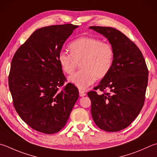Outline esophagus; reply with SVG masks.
I'll return each mask as SVG.
<instances>
[{
	"label": "esophagus",
	"mask_w": 157,
	"mask_h": 157,
	"mask_svg": "<svg viewBox=\"0 0 157 157\" xmlns=\"http://www.w3.org/2000/svg\"><path fill=\"white\" fill-rule=\"evenodd\" d=\"M79 95L81 97H83L85 96H86V94H85L83 91L79 90Z\"/></svg>",
	"instance_id": "esophagus-1"
}]
</instances>
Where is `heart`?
<instances>
[{
	"instance_id": "b5f03b06",
	"label": "heart",
	"mask_w": 157,
	"mask_h": 157,
	"mask_svg": "<svg viewBox=\"0 0 157 157\" xmlns=\"http://www.w3.org/2000/svg\"><path fill=\"white\" fill-rule=\"evenodd\" d=\"M70 54L61 51L58 61L62 70L72 74L81 64V70L69 76L68 81L80 90H85L97 78L107 75L113 62L114 52L110 44L96 38L82 36L70 44Z\"/></svg>"
}]
</instances>
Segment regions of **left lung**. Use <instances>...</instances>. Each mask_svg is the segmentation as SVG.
Masks as SVG:
<instances>
[{
  "mask_svg": "<svg viewBox=\"0 0 157 157\" xmlns=\"http://www.w3.org/2000/svg\"><path fill=\"white\" fill-rule=\"evenodd\" d=\"M102 35L114 52L111 69L94 90L109 93H87L94 122L100 129L116 132L128 127L142 109L148 78L146 61L135 44L111 27L90 26Z\"/></svg>",
  "mask_w": 157,
  "mask_h": 157,
  "instance_id": "obj_1",
  "label": "left lung"
}]
</instances>
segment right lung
<instances>
[{
	"label": "right lung",
	"mask_w": 157,
	"mask_h": 157,
	"mask_svg": "<svg viewBox=\"0 0 157 157\" xmlns=\"http://www.w3.org/2000/svg\"><path fill=\"white\" fill-rule=\"evenodd\" d=\"M78 26L72 24L37 29L15 53L9 87L14 107L25 123L46 134L66 125L78 98L75 85L67 83L58 61L66 40Z\"/></svg>",
	"instance_id": "1"
}]
</instances>
